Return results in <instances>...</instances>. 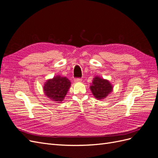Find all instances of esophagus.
Returning a JSON list of instances; mask_svg holds the SVG:
<instances>
[{
  "mask_svg": "<svg viewBox=\"0 0 158 158\" xmlns=\"http://www.w3.org/2000/svg\"><path fill=\"white\" fill-rule=\"evenodd\" d=\"M82 79L81 78H76L75 80H74V82H76V83H78V82H82Z\"/></svg>",
  "mask_w": 158,
  "mask_h": 158,
  "instance_id": "obj_1",
  "label": "esophagus"
}]
</instances>
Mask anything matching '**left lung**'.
I'll list each match as a JSON object with an SVG mask.
<instances>
[{
  "label": "left lung",
  "mask_w": 158,
  "mask_h": 158,
  "mask_svg": "<svg viewBox=\"0 0 158 158\" xmlns=\"http://www.w3.org/2000/svg\"><path fill=\"white\" fill-rule=\"evenodd\" d=\"M95 98L98 100L106 98L113 90V86L107 79L95 76L92 80V84L89 87Z\"/></svg>",
  "instance_id": "left-lung-1"
}]
</instances>
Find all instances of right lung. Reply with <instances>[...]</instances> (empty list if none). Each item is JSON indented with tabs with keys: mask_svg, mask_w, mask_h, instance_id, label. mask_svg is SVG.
Instances as JSON below:
<instances>
[{
	"mask_svg": "<svg viewBox=\"0 0 158 158\" xmlns=\"http://www.w3.org/2000/svg\"><path fill=\"white\" fill-rule=\"evenodd\" d=\"M70 85L71 83L67 78L57 75L46 81L44 92L46 96L52 102L61 103L67 94Z\"/></svg>",
	"mask_w": 158,
	"mask_h": 158,
	"instance_id": "right-lung-1",
	"label": "right lung"
}]
</instances>
